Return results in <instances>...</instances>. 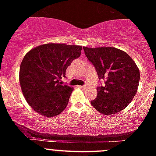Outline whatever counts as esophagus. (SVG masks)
Here are the masks:
<instances>
[{"label":"esophagus","mask_w":156,"mask_h":156,"mask_svg":"<svg viewBox=\"0 0 156 156\" xmlns=\"http://www.w3.org/2000/svg\"><path fill=\"white\" fill-rule=\"evenodd\" d=\"M79 87L82 88V89H85L86 88V85H84V86H79Z\"/></svg>","instance_id":"1"}]
</instances>
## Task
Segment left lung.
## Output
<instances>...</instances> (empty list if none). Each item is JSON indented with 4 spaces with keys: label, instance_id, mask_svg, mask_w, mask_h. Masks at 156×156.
Listing matches in <instances>:
<instances>
[{
    "label": "left lung",
    "instance_id": "1",
    "mask_svg": "<svg viewBox=\"0 0 156 156\" xmlns=\"http://www.w3.org/2000/svg\"><path fill=\"white\" fill-rule=\"evenodd\" d=\"M85 55L94 66L105 86L97 87L92 106L100 113L112 115L124 109L137 93L140 72L129 55L118 48H87Z\"/></svg>",
    "mask_w": 156,
    "mask_h": 156
}]
</instances>
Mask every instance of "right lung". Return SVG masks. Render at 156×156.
Returning a JSON list of instances; mask_svg holds the SVG:
<instances>
[{"label":"right lung","instance_id":"right-lung-1","mask_svg":"<svg viewBox=\"0 0 156 156\" xmlns=\"http://www.w3.org/2000/svg\"><path fill=\"white\" fill-rule=\"evenodd\" d=\"M82 47L46 44L25 55L19 69V82L25 98L35 112L46 117L59 115L66 108L73 88L62 85L66 70L80 56Z\"/></svg>","mask_w":156,"mask_h":156}]
</instances>
